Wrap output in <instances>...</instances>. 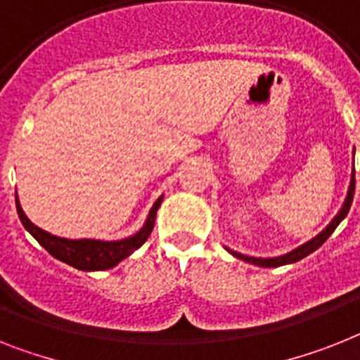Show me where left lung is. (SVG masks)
I'll use <instances>...</instances> for the list:
<instances>
[{
	"instance_id": "8db88e82",
	"label": "left lung",
	"mask_w": 360,
	"mask_h": 360,
	"mask_svg": "<svg viewBox=\"0 0 360 360\" xmlns=\"http://www.w3.org/2000/svg\"><path fill=\"white\" fill-rule=\"evenodd\" d=\"M353 153H355V150H353ZM353 194H355V170H352V179H349V186H348V195H346V199H344L342 207H340V210L337 212V216L331 219V223H329L328 226H326L324 231L320 232V234H316L313 240L306 241L304 245L297 247L295 250H291V252H288V255H282V256H276V258H255V256H247V255H241V252H236V250H231V249H225L231 252L232 256H236V258L243 259V262H247V264H255L258 265V267H282V265H289V264H295V262H298V259L306 258V256H309L311 252H315L316 249H319L322 243H324L326 240H328L331 234H333V231L339 226V223L342 221L344 217L348 216L349 212V207H352V201H353Z\"/></svg>"
}]
</instances>
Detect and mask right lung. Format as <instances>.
Here are the masks:
<instances>
[{
	"label": "right lung",
	"instance_id": "obj_1",
	"mask_svg": "<svg viewBox=\"0 0 360 360\" xmlns=\"http://www.w3.org/2000/svg\"><path fill=\"white\" fill-rule=\"evenodd\" d=\"M162 203V195L157 199L153 207L148 212L146 221H144L143 229L135 232L134 236L124 238V240L117 241H104V240H68V238H58L51 234V232L44 231L40 226H36L34 223L25 216L23 208L20 205L16 192V210L20 216V221L23 223L27 231L31 232V236L34 238L41 247H44L51 256L63 262V264L71 265L80 271H105V269L115 267L120 264L124 258H128L134 250L143 245L148 236L152 234L153 223H155L157 210Z\"/></svg>",
	"mask_w": 360,
	"mask_h": 360
}]
</instances>
